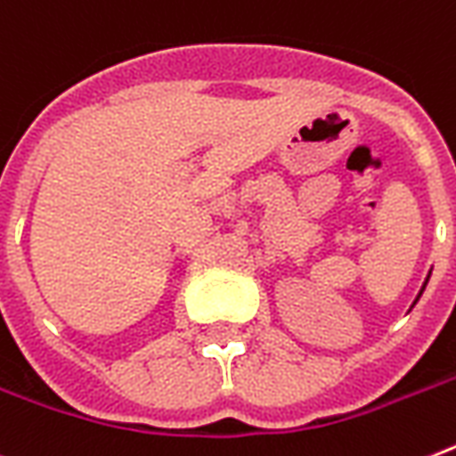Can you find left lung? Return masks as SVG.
Instances as JSON below:
<instances>
[{
  "label": "left lung",
  "mask_w": 456,
  "mask_h": 456,
  "mask_svg": "<svg viewBox=\"0 0 456 456\" xmlns=\"http://www.w3.org/2000/svg\"><path fill=\"white\" fill-rule=\"evenodd\" d=\"M424 285H427V282H424ZM422 289H424V287H422ZM419 294H422V292H419Z\"/></svg>",
  "instance_id": "1"
}]
</instances>
